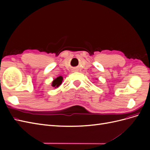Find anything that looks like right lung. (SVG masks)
Wrapping results in <instances>:
<instances>
[{"label":"right lung","instance_id":"obj_1","mask_svg":"<svg viewBox=\"0 0 150 150\" xmlns=\"http://www.w3.org/2000/svg\"><path fill=\"white\" fill-rule=\"evenodd\" d=\"M62 81V76L57 77L56 79H55L53 81V82L52 83V86L54 88H57L61 84Z\"/></svg>","mask_w":150,"mask_h":150}]
</instances>
